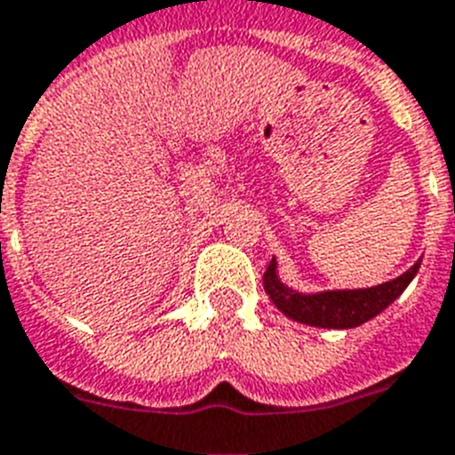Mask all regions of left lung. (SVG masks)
I'll list each match as a JSON object with an SVG mask.
<instances>
[{"label":"left lung","mask_w":455,"mask_h":455,"mask_svg":"<svg viewBox=\"0 0 455 455\" xmlns=\"http://www.w3.org/2000/svg\"><path fill=\"white\" fill-rule=\"evenodd\" d=\"M420 260L413 263V267L399 275L397 279H390L385 284L371 286V289H343V291H319V293H298L282 284L277 275V260L272 258L267 270L263 275V286L267 296L277 310H282L289 319L300 322L307 326H322V329H355L364 324L369 319L395 303L404 289L411 284L416 277Z\"/></svg>","instance_id":"left-lung-1"}]
</instances>
